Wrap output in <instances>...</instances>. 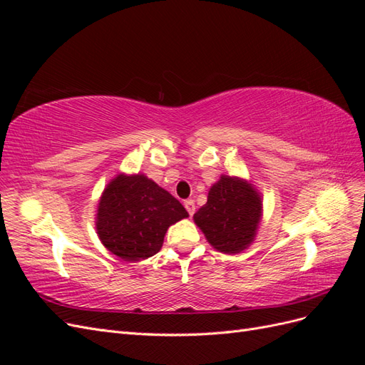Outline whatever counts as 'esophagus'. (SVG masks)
I'll list each match as a JSON object with an SVG mask.
<instances>
[{"instance_id":"esophagus-1","label":"esophagus","mask_w":365,"mask_h":365,"mask_svg":"<svg viewBox=\"0 0 365 365\" xmlns=\"http://www.w3.org/2000/svg\"><path fill=\"white\" fill-rule=\"evenodd\" d=\"M184 207H185L187 212H189V215H190V216H193V215H195V210H196V207H195L193 200H187V201H184Z\"/></svg>"}]
</instances>
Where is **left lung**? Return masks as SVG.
I'll return each mask as SVG.
<instances>
[{"label":"left lung","mask_w":365,"mask_h":365,"mask_svg":"<svg viewBox=\"0 0 365 365\" xmlns=\"http://www.w3.org/2000/svg\"><path fill=\"white\" fill-rule=\"evenodd\" d=\"M260 215L262 201L256 189L247 181L224 175L210 189L207 204L193 219L217 251L236 254L256 236Z\"/></svg>","instance_id":"obj_1"}]
</instances>
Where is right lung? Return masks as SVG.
<instances>
[{
    "label": "right lung",
    "mask_w": 365,
    "mask_h": 365,
    "mask_svg": "<svg viewBox=\"0 0 365 365\" xmlns=\"http://www.w3.org/2000/svg\"><path fill=\"white\" fill-rule=\"evenodd\" d=\"M189 216L182 204L145 175H118L97 208V235L115 256L135 262L161 250L168 228Z\"/></svg>",
    "instance_id": "obj_1"
}]
</instances>
